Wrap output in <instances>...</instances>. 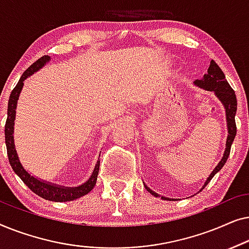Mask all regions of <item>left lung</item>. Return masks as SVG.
Wrapping results in <instances>:
<instances>
[{
    "label": "left lung",
    "mask_w": 249,
    "mask_h": 249,
    "mask_svg": "<svg viewBox=\"0 0 249 249\" xmlns=\"http://www.w3.org/2000/svg\"><path fill=\"white\" fill-rule=\"evenodd\" d=\"M195 85H197V86L200 88H203V89L214 91L216 95V97L219 98L221 102H222V104L224 105V108H226L228 134H229L227 137L226 149H224V154L222 156V159H221L219 164L215 166V169L213 170L209 178H207L205 183H204V186H203V188H204V187H205L207 183L211 181V179H212L213 177L216 175V172H219L220 170L223 168V165L226 164L228 158H229L231 145H232V142L237 134L236 121H234V115H236V112H237V98H236V94H234V90L231 88L229 83L227 81L223 71L220 69V67L217 66V64L215 63V61H213V60L211 61L209 69H207V73L204 74L203 79L195 80ZM145 188L147 189V192L151 193L152 195H154L155 197H160L159 194L153 192V190L149 189L146 185H145ZM161 198L169 200V198H166V197H163V196L161 197Z\"/></svg>",
    "instance_id": "1"
}]
</instances>
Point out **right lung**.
Returning a JSON list of instances; mask_svg holds the SVG:
<instances>
[{
    "label": "right lung",
    "mask_w": 249,
    "mask_h": 249,
    "mask_svg": "<svg viewBox=\"0 0 249 249\" xmlns=\"http://www.w3.org/2000/svg\"><path fill=\"white\" fill-rule=\"evenodd\" d=\"M51 60L50 56L44 55L33 63L17 84V86L13 88V90L10 94L9 103H8V118H6L5 122V145H6V152H8L9 162L11 164V168L13 169L20 179L25 182V185L28 188L47 200H52V202H70V200L77 199L81 196L87 195L91 189L94 188L95 183L97 180L98 170H100V161H97L96 165L93 173H91L90 178L87 180L86 182L83 183L81 186L78 187H64L60 185H54V183L43 181L38 178L30 175L23 168L21 163L19 161L18 154H17L16 146H15V139H13V130H15V119H16V108H17V102H18L19 95L21 93V89L23 87V81L27 79L29 76H32L34 72L38 71L40 68H43L45 64Z\"/></svg>",
    "instance_id": "1"
}]
</instances>
